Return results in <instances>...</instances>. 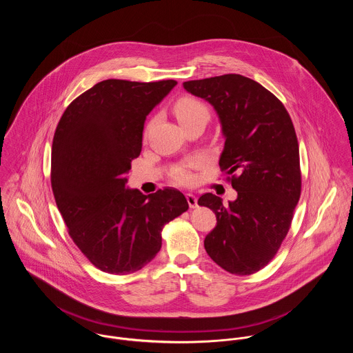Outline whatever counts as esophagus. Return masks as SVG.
<instances>
[{
    "label": "esophagus",
    "instance_id": "1",
    "mask_svg": "<svg viewBox=\"0 0 353 353\" xmlns=\"http://www.w3.org/2000/svg\"><path fill=\"white\" fill-rule=\"evenodd\" d=\"M186 200L189 202V206H190V208H197V197H196L194 194L188 193V194H186Z\"/></svg>",
    "mask_w": 353,
    "mask_h": 353
}]
</instances>
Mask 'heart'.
<instances>
[{
    "mask_svg": "<svg viewBox=\"0 0 353 353\" xmlns=\"http://www.w3.org/2000/svg\"><path fill=\"white\" fill-rule=\"evenodd\" d=\"M174 112L182 126L197 121L209 118V108L203 101L193 97H182L174 104ZM202 164L201 159H192L183 164L176 165L171 171V178L178 185H192L196 182L194 168H199Z\"/></svg>",
    "mask_w": 353,
    "mask_h": 353,
    "instance_id": "1",
    "label": "heart"
}]
</instances>
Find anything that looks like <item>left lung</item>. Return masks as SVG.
<instances>
[{
	"mask_svg": "<svg viewBox=\"0 0 353 353\" xmlns=\"http://www.w3.org/2000/svg\"><path fill=\"white\" fill-rule=\"evenodd\" d=\"M188 92L219 114L224 151L219 165L238 192L235 201L205 193L199 205L212 209L217 225L203 246L224 270L249 276L277 254L301 199L299 144L292 119L270 91L242 74L185 81Z\"/></svg>",
	"mask_w": 353,
	"mask_h": 353,
	"instance_id": "1",
	"label": "left lung"
}]
</instances>
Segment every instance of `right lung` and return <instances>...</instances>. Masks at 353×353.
Returning a JSON list of instances; mask_svg holds the SVG:
<instances>
[{
    "mask_svg": "<svg viewBox=\"0 0 353 353\" xmlns=\"http://www.w3.org/2000/svg\"><path fill=\"white\" fill-rule=\"evenodd\" d=\"M175 80L110 79L77 97L52 139L51 189L74 245L110 274L140 270L161 248L163 227L189 209L172 188L125 189L140 156L147 115Z\"/></svg>",
    "mask_w": 353,
    "mask_h": 353,
    "instance_id": "add662e5",
    "label": "right lung"
}]
</instances>
